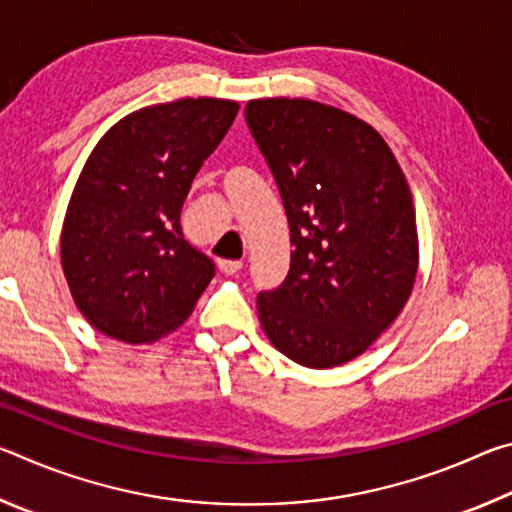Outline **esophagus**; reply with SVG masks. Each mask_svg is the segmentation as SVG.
Instances as JSON below:
<instances>
[{"instance_id": "obj_1", "label": "esophagus", "mask_w": 512, "mask_h": 512, "mask_svg": "<svg viewBox=\"0 0 512 512\" xmlns=\"http://www.w3.org/2000/svg\"><path fill=\"white\" fill-rule=\"evenodd\" d=\"M241 266H244V264H241L239 259H219V268H221V271H223L225 275L237 273Z\"/></svg>"}]
</instances>
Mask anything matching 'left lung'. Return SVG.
I'll return each instance as SVG.
<instances>
[{"label":"left lung","instance_id":"1","mask_svg":"<svg viewBox=\"0 0 512 512\" xmlns=\"http://www.w3.org/2000/svg\"><path fill=\"white\" fill-rule=\"evenodd\" d=\"M250 133L280 189L291 266L259 291L271 343L307 368L359 357L409 300L418 232L406 178L375 128L309 99L246 103Z\"/></svg>","mask_w":512,"mask_h":512}]
</instances>
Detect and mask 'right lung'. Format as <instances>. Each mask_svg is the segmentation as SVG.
<instances>
[{"mask_svg": "<svg viewBox=\"0 0 512 512\" xmlns=\"http://www.w3.org/2000/svg\"><path fill=\"white\" fill-rule=\"evenodd\" d=\"M239 106L180 99L142 108L101 137L69 201L60 257L76 307L101 334L149 343L185 323L216 273L180 228L203 162Z\"/></svg>", "mask_w": 512, "mask_h": 512, "instance_id": "1", "label": "right lung"}]
</instances>
